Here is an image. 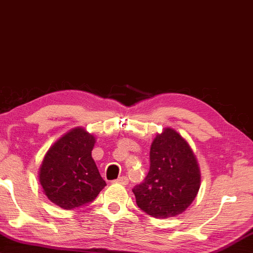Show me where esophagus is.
I'll list each match as a JSON object with an SVG mask.
<instances>
[{
	"label": "esophagus",
	"mask_w": 253,
	"mask_h": 253,
	"mask_svg": "<svg viewBox=\"0 0 253 253\" xmlns=\"http://www.w3.org/2000/svg\"><path fill=\"white\" fill-rule=\"evenodd\" d=\"M115 182L119 183V184H123V186H126V184L128 183V179H127V176H120L115 181Z\"/></svg>",
	"instance_id": "34e87169"
}]
</instances>
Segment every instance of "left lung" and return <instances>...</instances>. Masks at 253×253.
I'll list each match as a JSON object with an SVG mask.
<instances>
[{
	"mask_svg": "<svg viewBox=\"0 0 253 253\" xmlns=\"http://www.w3.org/2000/svg\"><path fill=\"white\" fill-rule=\"evenodd\" d=\"M201 169L189 143L170 127L156 135L150 147V169L133 189L142 211L158 219L186 211L201 187Z\"/></svg>",
	"mask_w": 253,
	"mask_h": 253,
	"instance_id": "obj_1",
	"label": "left lung"
}]
</instances>
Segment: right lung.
<instances>
[{"instance_id": "obj_1", "label": "right lung", "mask_w": 253, "mask_h": 253, "mask_svg": "<svg viewBox=\"0 0 253 253\" xmlns=\"http://www.w3.org/2000/svg\"><path fill=\"white\" fill-rule=\"evenodd\" d=\"M96 137L83 127L62 135L39 169V182L45 196L64 210L94 201L106 186L91 157Z\"/></svg>"}]
</instances>
